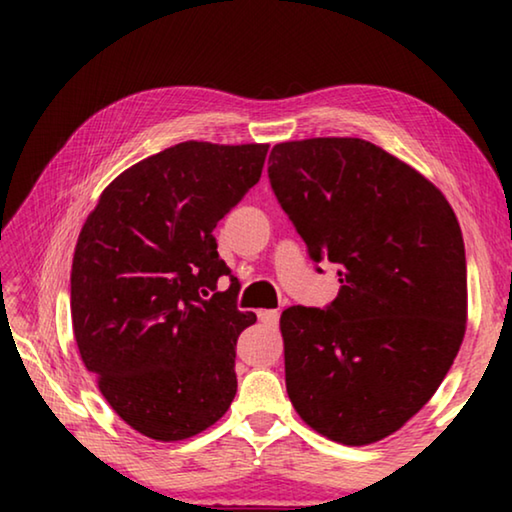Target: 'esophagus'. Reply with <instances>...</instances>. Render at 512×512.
Wrapping results in <instances>:
<instances>
[{
	"label": "esophagus",
	"mask_w": 512,
	"mask_h": 512,
	"mask_svg": "<svg viewBox=\"0 0 512 512\" xmlns=\"http://www.w3.org/2000/svg\"><path fill=\"white\" fill-rule=\"evenodd\" d=\"M259 320H262V323L268 325V327H275L277 320H280V311H277V309L259 311Z\"/></svg>",
	"instance_id": "1"
}]
</instances>
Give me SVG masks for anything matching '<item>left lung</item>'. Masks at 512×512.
<instances>
[{
    "label": "left lung",
    "mask_w": 512,
    "mask_h": 512,
    "mask_svg": "<svg viewBox=\"0 0 512 512\" xmlns=\"http://www.w3.org/2000/svg\"><path fill=\"white\" fill-rule=\"evenodd\" d=\"M268 178L311 259L339 266L341 282L325 309L282 311L289 400L334 443H377L431 400L461 350V225L431 180L359 137L275 144Z\"/></svg>",
    "instance_id": "1"
}]
</instances>
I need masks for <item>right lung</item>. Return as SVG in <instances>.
Instances as JSON below:
<instances>
[{
    "label": "right lung",
    "instance_id": "obj_1",
    "mask_svg": "<svg viewBox=\"0 0 512 512\" xmlns=\"http://www.w3.org/2000/svg\"><path fill=\"white\" fill-rule=\"evenodd\" d=\"M268 144L180 142L128 167L85 219L72 262L81 359L121 420L176 443L237 393L235 345L253 325L214 228L253 187Z\"/></svg>",
    "mask_w": 512,
    "mask_h": 512
}]
</instances>
